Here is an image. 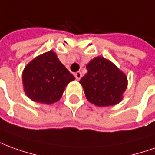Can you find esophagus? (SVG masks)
I'll return each instance as SVG.
<instances>
[{"instance_id": "esophagus-1", "label": "esophagus", "mask_w": 155, "mask_h": 155, "mask_svg": "<svg viewBox=\"0 0 155 155\" xmlns=\"http://www.w3.org/2000/svg\"><path fill=\"white\" fill-rule=\"evenodd\" d=\"M74 76H75V78L79 81V80H81V78L82 77V74H81V72L78 71V72H76V73L74 74Z\"/></svg>"}]
</instances>
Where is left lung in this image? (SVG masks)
Segmentation results:
<instances>
[{
    "mask_svg": "<svg viewBox=\"0 0 155 155\" xmlns=\"http://www.w3.org/2000/svg\"><path fill=\"white\" fill-rule=\"evenodd\" d=\"M87 74L81 78L87 100L98 107L117 104L127 85L125 74L111 61L96 57L86 65Z\"/></svg>",
    "mask_w": 155,
    "mask_h": 155,
    "instance_id": "1",
    "label": "left lung"
}]
</instances>
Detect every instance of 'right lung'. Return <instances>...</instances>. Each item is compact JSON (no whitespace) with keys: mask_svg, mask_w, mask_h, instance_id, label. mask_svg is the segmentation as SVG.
<instances>
[{"mask_svg":"<svg viewBox=\"0 0 155 155\" xmlns=\"http://www.w3.org/2000/svg\"><path fill=\"white\" fill-rule=\"evenodd\" d=\"M74 77L49 51L32 59L25 67L22 81L25 93L31 100L51 104L61 98L64 88Z\"/></svg>","mask_w":155,"mask_h":155,"instance_id":"add662e5","label":"right lung"}]
</instances>
